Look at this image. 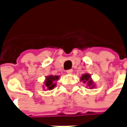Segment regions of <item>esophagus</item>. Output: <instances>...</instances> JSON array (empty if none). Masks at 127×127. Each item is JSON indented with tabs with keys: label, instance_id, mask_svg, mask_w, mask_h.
Wrapping results in <instances>:
<instances>
[{
	"label": "esophagus",
	"instance_id": "obj_1",
	"mask_svg": "<svg viewBox=\"0 0 127 127\" xmlns=\"http://www.w3.org/2000/svg\"><path fill=\"white\" fill-rule=\"evenodd\" d=\"M66 72H67V73H68V74H71V73H73V70H72V69H69V70H67Z\"/></svg>",
	"mask_w": 127,
	"mask_h": 127
}]
</instances>
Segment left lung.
Returning a JSON list of instances; mask_svg holds the SVG:
<instances>
[{"label": "left lung", "mask_w": 127, "mask_h": 127, "mask_svg": "<svg viewBox=\"0 0 127 127\" xmlns=\"http://www.w3.org/2000/svg\"><path fill=\"white\" fill-rule=\"evenodd\" d=\"M81 81L83 82L84 83H87L88 84V86L90 89H93L95 87L94 83H93V81L91 79L90 74H88V73L83 74L82 76V77H81Z\"/></svg>", "instance_id": "left-lung-1"}]
</instances>
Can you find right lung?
I'll use <instances>...</instances> for the list:
<instances>
[{
    "label": "right lung",
    "instance_id": "add662e5",
    "mask_svg": "<svg viewBox=\"0 0 127 127\" xmlns=\"http://www.w3.org/2000/svg\"><path fill=\"white\" fill-rule=\"evenodd\" d=\"M60 79L59 76H48L46 77V79L44 82V88H45L52 90L53 88H54V87L56 86V84L54 83V81H57Z\"/></svg>",
    "mask_w": 127,
    "mask_h": 127
}]
</instances>
